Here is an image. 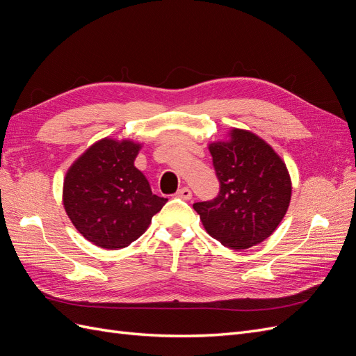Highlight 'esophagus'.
<instances>
[{
	"mask_svg": "<svg viewBox=\"0 0 356 356\" xmlns=\"http://www.w3.org/2000/svg\"><path fill=\"white\" fill-rule=\"evenodd\" d=\"M177 197H179V199H184V200H190V199L193 197V195H191V190H190L188 187H182L181 190H178V191H177Z\"/></svg>",
	"mask_w": 356,
	"mask_h": 356,
	"instance_id": "34e87169",
	"label": "esophagus"
}]
</instances>
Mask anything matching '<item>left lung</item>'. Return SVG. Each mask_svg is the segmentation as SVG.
Returning a JSON list of instances; mask_svg holds the SVG:
<instances>
[{
  "instance_id": "8db88e82",
  "label": "left lung",
  "mask_w": 356,
  "mask_h": 356,
  "mask_svg": "<svg viewBox=\"0 0 356 356\" xmlns=\"http://www.w3.org/2000/svg\"><path fill=\"white\" fill-rule=\"evenodd\" d=\"M208 148L220 193L211 202L193 204L204 230L234 251L261 243L289 207L293 182L285 161L263 138L238 127Z\"/></svg>"
}]
</instances>
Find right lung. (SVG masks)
Instances as JSON below:
<instances>
[{
	"label": "right lung",
	"mask_w": 356,
	"mask_h": 356,
	"mask_svg": "<svg viewBox=\"0 0 356 356\" xmlns=\"http://www.w3.org/2000/svg\"><path fill=\"white\" fill-rule=\"evenodd\" d=\"M143 148L134 139L102 138L68 168L62 202L84 239L104 250H120L145 233L168 202L153 195L135 166Z\"/></svg>",
	"instance_id": "add662e5"
}]
</instances>
